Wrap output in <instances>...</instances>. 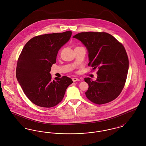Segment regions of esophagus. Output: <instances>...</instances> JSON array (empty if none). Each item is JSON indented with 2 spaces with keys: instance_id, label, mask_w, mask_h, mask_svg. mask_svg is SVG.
Returning a JSON list of instances; mask_svg holds the SVG:
<instances>
[{
  "instance_id": "obj_1",
  "label": "esophagus",
  "mask_w": 146,
  "mask_h": 146,
  "mask_svg": "<svg viewBox=\"0 0 146 146\" xmlns=\"http://www.w3.org/2000/svg\"><path fill=\"white\" fill-rule=\"evenodd\" d=\"M72 80H73L74 82H77V81H79L80 80H79V79H78V78H72Z\"/></svg>"
}]
</instances>
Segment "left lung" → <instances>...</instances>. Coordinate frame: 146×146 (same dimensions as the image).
<instances>
[{
  "label": "left lung",
  "mask_w": 146,
  "mask_h": 146,
  "mask_svg": "<svg viewBox=\"0 0 146 146\" xmlns=\"http://www.w3.org/2000/svg\"><path fill=\"white\" fill-rule=\"evenodd\" d=\"M73 38L87 49L88 66L93 70L98 69L96 81L90 78L84 79L89 85L86 96L98 104L115 99L124 88L129 70V59L124 46L106 32H82Z\"/></svg>",
  "instance_id": "8db88e82"
}]
</instances>
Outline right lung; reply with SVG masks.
I'll list each match as a JSON object with an SVG mask.
<instances>
[{"mask_svg":"<svg viewBox=\"0 0 146 146\" xmlns=\"http://www.w3.org/2000/svg\"><path fill=\"white\" fill-rule=\"evenodd\" d=\"M72 34L69 31L36 36L22 50L16 67L17 80L28 99L38 106L50 108L58 104L73 83L66 76L52 80L50 73L58 50Z\"/></svg>","mask_w":146,"mask_h":146,"instance_id":"1","label":"right lung"}]
</instances>
